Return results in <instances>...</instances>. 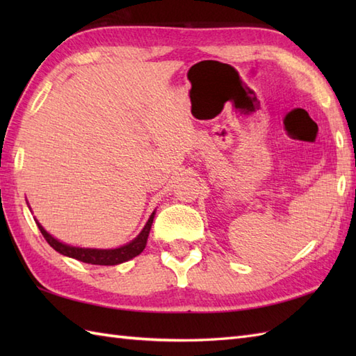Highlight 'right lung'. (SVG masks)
Masks as SVG:
<instances>
[{
	"instance_id": "right-lung-1",
	"label": "right lung",
	"mask_w": 356,
	"mask_h": 356,
	"mask_svg": "<svg viewBox=\"0 0 356 356\" xmlns=\"http://www.w3.org/2000/svg\"><path fill=\"white\" fill-rule=\"evenodd\" d=\"M29 207V202H27ZM30 208V207H29ZM154 214L156 211H153V214L149 216L148 222L143 226V229L139 232V236L133 238L130 243H127L124 246H119L115 249H97V248H79V246H72L67 245L64 241H59L58 238H55L42 228V225L35 220L38 228H40L41 234L44 236V238L47 240V243L55 249L56 252L63 254L65 257H70V259L84 261L88 264H101V266H115V264H120L124 261H128L134 259L136 255H139L143 249L147 246V240L149 236V229L151 225H153L154 220Z\"/></svg>"
}]
</instances>
